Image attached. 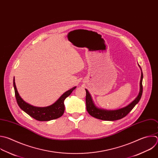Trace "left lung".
<instances>
[{
  "instance_id": "left-lung-1",
  "label": "left lung",
  "mask_w": 158,
  "mask_h": 158,
  "mask_svg": "<svg viewBox=\"0 0 158 158\" xmlns=\"http://www.w3.org/2000/svg\"><path fill=\"white\" fill-rule=\"evenodd\" d=\"M140 67V66H139ZM143 78V74L141 71V80H140V88L138 96L136 98L131 102L128 106L125 107H123L120 109L114 110H108L106 109H102L97 107L92 99L91 95L89 94V91L85 89L86 91V97H85V102H86V109L88 113L97 119H100L102 120H107V121H115L117 120H120L125 116H127L130 112L134 108V107L139 102L143 93V85L142 81Z\"/></svg>"
}]
</instances>
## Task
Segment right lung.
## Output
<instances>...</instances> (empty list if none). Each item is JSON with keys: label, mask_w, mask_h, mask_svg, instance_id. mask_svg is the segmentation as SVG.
I'll list each match as a JSON object with an SVG mask.
<instances>
[{"label": "right lung", "mask_w": 158, "mask_h": 158, "mask_svg": "<svg viewBox=\"0 0 158 158\" xmlns=\"http://www.w3.org/2000/svg\"><path fill=\"white\" fill-rule=\"evenodd\" d=\"M14 87L17 102L20 108L32 118L38 121H49L61 117L64 112V101L66 97L70 95L72 92L76 88L74 87L65 92L54 103L48 107H38L25 102L20 96L14 79Z\"/></svg>", "instance_id": "add662e5"}]
</instances>
